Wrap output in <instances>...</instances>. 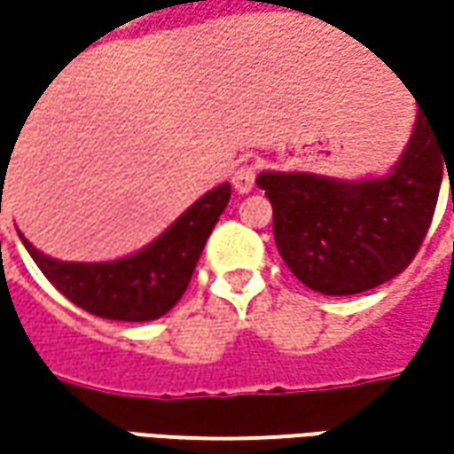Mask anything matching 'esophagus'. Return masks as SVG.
Returning <instances> with one entry per match:
<instances>
[{"instance_id":"obj_1","label":"esophagus","mask_w":454,"mask_h":454,"mask_svg":"<svg viewBox=\"0 0 454 454\" xmlns=\"http://www.w3.org/2000/svg\"><path fill=\"white\" fill-rule=\"evenodd\" d=\"M254 179H257V166L253 161H239L235 171H232V184H235L239 194L250 192L254 186Z\"/></svg>"}]
</instances>
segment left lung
<instances>
[{
	"label": "left lung",
	"mask_w": 454,
	"mask_h": 454,
	"mask_svg": "<svg viewBox=\"0 0 454 454\" xmlns=\"http://www.w3.org/2000/svg\"><path fill=\"white\" fill-rule=\"evenodd\" d=\"M452 168L454 115L422 108L387 179L346 184L265 171L257 186L270 200L275 245L293 275L323 295H356L407 270Z\"/></svg>",
	"instance_id": "left-lung-1"
}]
</instances>
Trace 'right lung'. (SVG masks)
Returning <instances> with one entry per match:
<instances>
[{"label": "right lung", "instance_id": "obj_1", "mask_svg": "<svg viewBox=\"0 0 454 454\" xmlns=\"http://www.w3.org/2000/svg\"><path fill=\"white\" fill-rule=\"evenodd\" d=\"M0 176L2 179L7 176L4 168H0ZM230 194H232L230 184L212 189L194 207H189L153 245L115 262H100V265L58 262L35 250L25 237H20L44 278L70 303H75L98 318L153 321L179 303L200 262L207 237L215 230L219 215L224 212Z\"/></svg>", "mask_w": 454, "mask_h": 454}]
</instances>
